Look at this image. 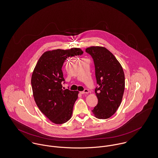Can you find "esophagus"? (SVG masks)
<instances>
[{
    "label": "esophagus",
    "mask_w": 158,
    "mask_h": 158,
    "mask_svg": "<svg viewBox=\"0 0 158 158\" xmlns=\"http://www.w3.org/2000/svg\"><path fill=\"white\" fill-rule=\"evenodd\" d=\"M81 93V94H87L89 93V91H88V89H85L83 91H81V92H80Z\"/></svg>",
    "instance_id": "1"
}]
</instances>
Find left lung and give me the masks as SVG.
<instances>
[{
	"mask_svg": "<svg viewBox=\"0 0 158 158\" xmlns=\"http://www.w3.org/2000/svg\"><path fill=\"white\" fill-rule=\"evenodd\" d=\"M85 52L93 59L98 87L95 93L98 103L92 110L96 118L113 116L121 105L125 89L123 67L115 56L103 47H90Z\"/></svg>",
	"mask_w": 158,
	"mask_h": 158,
	"instance_id": "1",
	"label": "left lung"
}]
</instances>
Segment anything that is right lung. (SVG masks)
I'll use <instances>...</instances> for the list:
<instances>
[{"mask_svg":"<svg viewBox=\"0 0 158 158\" xmlns=\"http://www.w3.org/2000/svg\"><path fill=\"white\" fill-rule=\"evenodd\" d=\"M81 49L53 50L44 53L37 61L31 76V87L35 104L52 123L61 124L70 120L77 91L63 89L62 68L69 57L79 56Z\"/></svg>","mask_w":158,"mask_h":158,"instance_id":"right-lung-1","label":"right lung"}]
</instances>
